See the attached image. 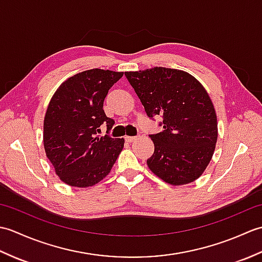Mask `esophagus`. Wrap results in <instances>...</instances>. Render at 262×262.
Here are the masks:
<instances>
[{"label": "esophagus", "instance_id": "34e87169", "mask_svg": "<svg viewBox=\"0 0 262 262\" xmlns=\"http://www.w3.org/2000/svg\"><path fill=\"white\" fill-rule=\"evenodd\" d=\"M137 140L136 136H125V141L128 142V143H132Z\"/></svg>", "mask_w": 262, "mask_h": 262}]
</instances>
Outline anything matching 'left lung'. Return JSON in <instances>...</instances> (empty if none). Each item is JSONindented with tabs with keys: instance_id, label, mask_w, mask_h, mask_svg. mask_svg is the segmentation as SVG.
<instances>
[{
	"instance_id": "obj_1",
	"label": "left lung",
	"mask_w": 262,
	"mask_h": 262,
	"mask_svg": "<svg viewBox=\"0 0 262 262\" xmlns=\"http://www.w3.org/2000/svg\"><path fill=\"white\" fill-rule=\"evenodd\" d=\"M148 117H163V130L151 135L154 153L147 166L172 186L193 182L215 151L217 116L206 89L185 71L152 68L125 72Z\"/></svg>"
}]
</instances>
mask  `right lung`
<instances>
[{"label":"right lung","mask_w":262,"mask_h":262,"mask_svg":"<svg viewBox=\"0 0 262 262\" xmlns=\"http://www.w3.org/2000/svg\"><path fill=\"white\" fill-rule=\"evenodd\" d=\"M124 73L92 69L69 77L58 86L43 119V147L55 173L72 187L88 188L109 174L124 148V138L100 137L115 120L103 111L109 89Z\"/></svg>","instance_id":"add662e5"}]
</instances>
